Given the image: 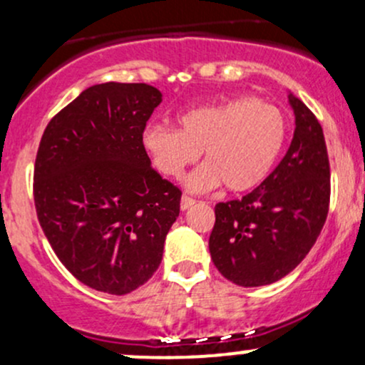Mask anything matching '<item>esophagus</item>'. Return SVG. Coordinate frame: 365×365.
I'll return each instance as SVG.
<instances>
[{
  "label": "esophagus",
  "instance_id": "34e87169",
  "mask_svg": "<svg viewBox=\"0 0 365 365\" xmlns=\"http://www.w3.org/2000/svg\"><path fill=\"white\" fill-rule=\"evenodd\" d=\"M194 204L195 201L192 197H189V195H182V199H180V210L187 211L190 206H194Z\"/></svg>",
  "mask_w": 365,
  "mask_h": 365
}]
</instances>
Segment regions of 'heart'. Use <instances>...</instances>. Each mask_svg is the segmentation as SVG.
Wrapping results in <instances>:
<instances>
[{
    "label": "heart",
    "instance_id": "b5f03b06",
    "mask_svg": "<svg viewBox=\"0 0 365 365\" xmlns=\"http://www.w3.org/2000/svg\"><path fill=\"white\" fill-rule=\"evenodd\" d=\"M286 131V118L277 107L244 97L187 110L178 118V130L152 124L142 140L166 176H178L202 150L204 164L185 178L189 190H213L223 183L230 192H246L270 173Z\"/></svg>",
    "mask_w": 365,
    "mask_h": 365
}]
</instances>
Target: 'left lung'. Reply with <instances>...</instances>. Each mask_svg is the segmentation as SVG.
Here are the masks:
<instances>
[{
	"mask_svg": "<svg viewBox=\"0 0 365 365\" xmlns=\"http://www.w3.org/2000/svg\"><path fill=\"white\" fill-rule=\"evenodd\" d=\"M294 135L282 161L242 199L218 202L210 253L223 277L258 287L286 277L317 241L329 210V159L322 128L293 93Z\"/></svg>",
	"mask_w": 365,
	"mask_h": 365,
	"instance_id": "obj_1",
	"label": "left lung"
}]
</instances>
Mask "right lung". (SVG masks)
Segmentation results:
<instances>
[{
	"instance_id": "right-lung-1",
	"label": "right lung",
	"mask_w": 365,
	"mask_h": 365,
	"mask_svg": "<svg viewBox=\"0 0 365 365\" xmlns=\"http://www.w3.org/2000/svg\"><path fill=\"white\" fill-rule=\"evenodd\" d=\"M163 102L145 83L86 88L48 123L34 164L39 225L63 267L107 294L145 284L182 192L152 168L143 130Z\"/></svg>"
}]
</instances>
